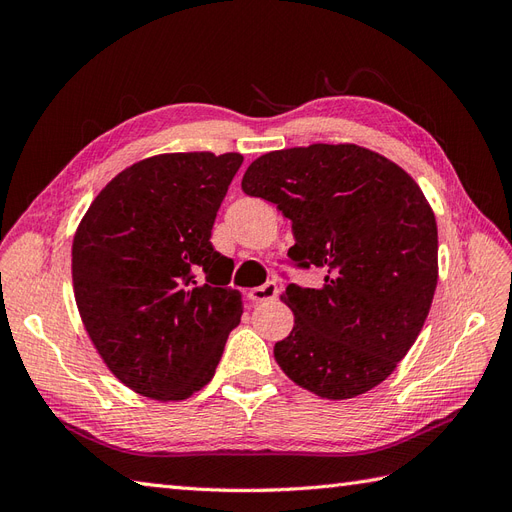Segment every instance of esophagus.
<instances>
[{
	"label": "esophagus",
	"instance_id": "esophagus-1",
	"mask_svg": "<svg viewBox=\"0 0 512 512\" xmlns=\"http://www.w3.org/2000/svg\"><path fill=\"white\" fill-rule=\"evenodd\" d=\"M277 297V284L269 282L265 286H258L250 290V299L254 303H265V301H273Z\"/></svg>",
	"mask_w": 512,
	"mask_h": 512
}]
</instances>
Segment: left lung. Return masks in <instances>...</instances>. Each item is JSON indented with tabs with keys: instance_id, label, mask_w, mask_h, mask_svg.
<instances>
[{
	"instance_id": "8db88e82",
	"label": "left lung",
	"mask_w": 512,
	"mask_h": 512,
	"mask_svg": "<svg viewBox=\"0 0 512 512\" xmlns=\"http://www.w3.org/2000/svg\"><path fill=\"white\" fill-rule=\"evenodd\" d=\"M241 188L292 222L288 256L324 271L320 288L282 294L294 327L273 348L277 365L322 399L371 391L416 342L438 286V226L423 190L352 143L265 153Z\"/></svg>"
}]
</instances>
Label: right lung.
<instances>
[{
    "label": "right lung",
    "instance_id": "1",
    "mask_svg": "<svg viewBox=\"0 0 512 512\" xmlns=\"http://www.w3.org/2000/svg\"><path fill=\"white\" fill-rule=\"evenodd\" d=\"M241 162V153L211 151L145 158L104 185L74 232L72 286L85 331L138 395L166 404L203 389L241 320L230 260L211 245Z\"/></svg>",
    "mask_w": 512,
    "mask_h": 512
}]
</instances>
